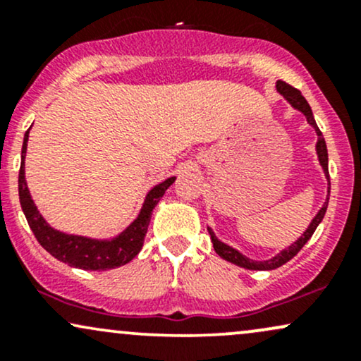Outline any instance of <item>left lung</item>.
I'll use <instances>...</instances> for the list:
<instances>
[{
    "label": "left lung",
    "mask_w": 361,
    "mask_h": 361,
    "mask_svg": "<svg viewBox=\"0 0 361 361\" xmlns=\"http://www.w3.org/2000/svg\"><path fill=\"white\" fill-rule=\"evenodd\" d=\"M276 90H279L280 93L283 94V97L287 98V100L292 103V105L295 106L297 110H300L302 114H304L305 117H307V122L310 123V126L316 128V132H317V135H319V140H317L319 161H321V164H322V168H324V173H326L327 180H329V169H327V147H326V140H324V137H322V132L319 130L316 120H314L312 110H310L307 100H305V98L302 97V93H300L299 90L293 88L292 85H288V82H285V81L276 82ZM329 186H331V183H329ZM327 202H329V197H327ZM327 202H326L324 205H322V209L319 210V214L316 215V217H314V221L310 222L309 229L305 231L304 234H302V238L297 239V241L293 243L290 247H287V250L281 251L280 255H276L275 258H271V259H268V261H252L250 258H246V256H243L239 251H235V250H233V247H229V246H227V244H224V243L219 241V239L214 235L212 231L209 229L210 238H212V243H214V250H215V252H217L219 256H221V258L231 261V263L238 264V267L246 268V270H275V268H279V267H281V264H285V263H287V261L292 259L293 256H295L297 252H299L302 247H304V244L307 243L310 238H312L314 231H316V227L319 226V224H321L322 217H324L326 209H327Z\"/></svg>",
    "instance_id": "left-lung-1"
}]
</instances>
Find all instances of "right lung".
I'll list each match as a JSON object with an SVG mask.
<instances>
[{"label":"right lung","mask_w":361,"mask_h":361,"mask_svg":"<svg viewBox=\"0 0 361 361\" xmlns=\"http://www.w3.org/2000/svg\"><path fill=\"white\" fill-rule=\"evenodd\" d=\"M27 140L28 130L25 132L23 146H22V164H20L18 175V195L20 205L27 217L28 226L32 233L37 238L40 246L45 251H49L54 258H57L62 263H68L69 267L81 268V270H93L103 271L111 270V268L122 267L128 261L134 259L137 252L142 247L144 238H146L149 221H151L152 209H154L159 198L163 197L168 186L175 181V178H168L166 181L159 183L151 192L147 193L146 202H144L142 210L139 217L135 219L130 226L117 235L111 241H94V239L81 238V235H69L62 234L59 231H54L47 222L44 221L42 215L39 214L37 207L32 200L30 192L27 188L25 181V152H27Z\"/></svg>","instance_id":"obj_1"}]
</instances>
